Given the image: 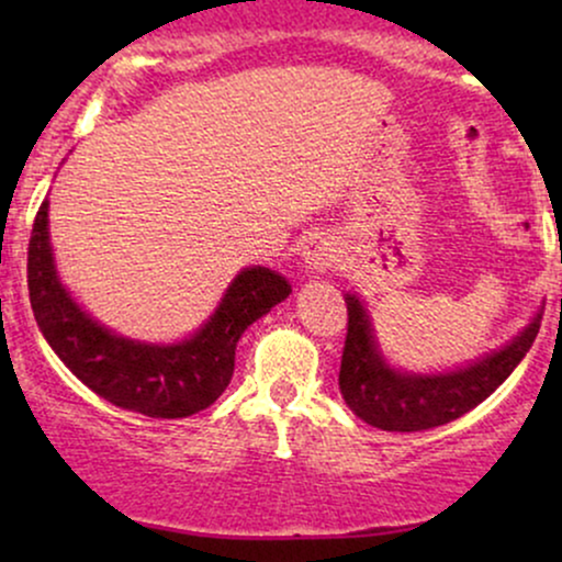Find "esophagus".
<instances>
[{
    "label": "esophagus",
    "instance_id": "34e87169",
    "mask_svg": "<svg viewBox=\"0 0 562 562\" xmlns=\"http://www.w3.org/2000/svg\"><path fill=\"white\" fill-rule=\"evenodd\" d=\"M338 261H340V250L335 248L330 237H314V240L308 243L306 267L312 269L314 274L327 272V269H333Z\"/></svg>",
    "mask_w": 562,
    "mask_h": 562
}]
</instances>
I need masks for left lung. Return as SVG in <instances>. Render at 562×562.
Masks as SVG:
<instances>
[{"instance_id": "8db88e82", "label": "left lung", "mask_w": 562, "mask_h": 562, "mask_svg": "<svg viewBox=\"0 0 562 562\" xmlns=\"http://www.w3.org/2000/svg\"><path fill=\"white\" fill-rule=\"evenodd\" d=\"M346 308L348 333L338 375L340 393L353 415L364 423L398 434L438 428L475 409L520 364L541 327L539 312L513 344L481 362L443 375H404L391 370L378 353L370 319L359 299L346 295Z\"/></svg>"}]
</instances>
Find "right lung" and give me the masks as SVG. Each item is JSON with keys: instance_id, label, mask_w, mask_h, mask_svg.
I'll return each mask as SVG.
<instances>
[{"instance_id": "obj_1", "label": "right lung", "mask_w": 562, "mask_h": 562, "mask_svg": "<svg viewBox=\"0 0 562 562\" xmlns=\"http://www.w3.org/2000/svg\"><path fill=\"white\" fill-rule=\"evenodd\" d=\"M290 285L272 269L235 277L216 314L177 346L121 338L83 314L55 272L47 232V200L38 205L29 240V299L38 330L63 364L97 396L147 417H190L222 396L235 372L240 335L285 301Z\"/></svg>"}]
</instances>
